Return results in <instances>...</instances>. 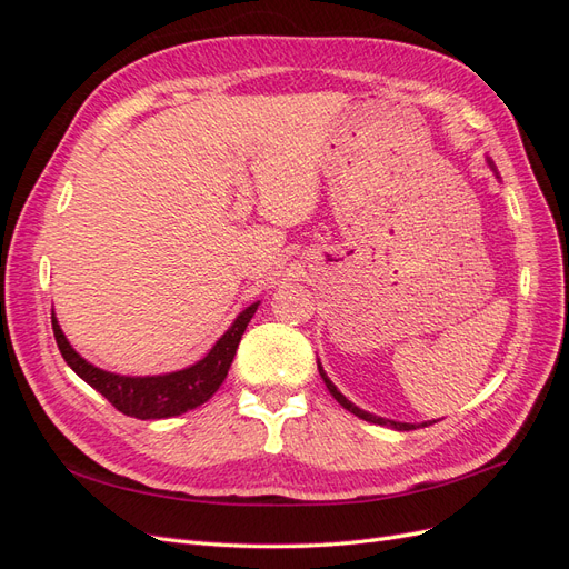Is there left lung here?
Wrapping results in <instances>:
<instances>
[{
	"label": "left lung",
	"mask_w": 569,
	"mask_h": 569,
	"mask_svg": "<svg viewBox=\"0 0 569 569\" xmlns=\"http://www.w3.org/2000/svg\"><path fill=\"white\" fill-rule=\"evenodd\" d=\"M318 370H320V377L325 380V387L330 389V393L335 396L337 399V403L339 406H343L347 408L349 412H353V416H358L360 420H368V422H375V425H389V427H393V429H399V432H410V429H418V427H427V425H432V422H437V420H429V422H422V425H410V422H393V420H385V418H377V416H372V412H368V410H360L358 406H353L347 396H343L332 382H330V377L325 375V370L320 368V363H318Z\"/></svg>",
	"instance_id": "obj_1"
}]
</instances>
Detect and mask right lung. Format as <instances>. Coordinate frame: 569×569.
I'll list each match as a JSON object with an SVG mask.
<instances>
[{
	"label": "right lung",
	"instance_id": "right-lung-1",
	"mask_svg": "<svg viewBox=\"0 0 569 569\" xmlns=\"http://www.w3.org/2000/svg\"><path fill=\"white\" fill-rule=\"evenodd\" d=\"M256 308L258 301L244 308L230 325V330L213 343V349L206 353L199 363L178 372L151 377L116 375L88 363V360L68 343L54 313H51V330H54L59 351L68 368H71L80 380H84L92 389L104 396L116 410L137 420H163L182 416V412L206 403L218 391V387L226 382L232 358L239 347V339H242Z\"/></svg>",
	"mask_w": 569,
	"mask_h": 569
}]
</instances>
